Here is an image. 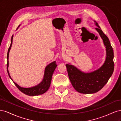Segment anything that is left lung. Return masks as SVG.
Segmentation results:
<instances>
[{
    "label": "left lung",
    "mask_w": 121,
    "mask_h": 121,
    "mask_svg": "<svg viewBox=\"0 0 121 121\" xmlns=\"http://www.w3.org/2000/svg\"><path fill=\"white\" fill-rule=\"evenodd\" d=\"M95 23L98 27L96 30L103 40L107 50V57L104 64L96 71L90 73H84L74 65H66L69 77L73 86L81 93H94L99 91L107 83L114 69L113 50L110 41L98 23Z\"/></svg>",
    "instance_id": "1"
}]
</instances>
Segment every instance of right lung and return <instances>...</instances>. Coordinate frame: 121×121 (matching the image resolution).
I'll list each match as a JSON object with an SVG mask.
<instances>
[{"mask_svg": "<svg viewBox=\"0 0 121 121\" xmlns=\"http://www.w3.org/2000/svg\"><path fill=\"white\" fill-rule=\"evenodd\" d=\"M13 35L11 39V43L9 48L8 49V54H7V59H8V62H7V69H8V73L9 78L12 80L10 76L9 75V73L8 71V67H9V52L11 46L12 45L13 43ZM57 66V65L56 64V61H54L52 63L49 64L47 66H46L45 72H44V78L42 80V81L38 85L33 87L31 88H23L20 87L19 85H18L17 83L13 82L14 85H15L19 89L21 92H22L24 94L28 95L29 96H36L38 95L42 94L44 93L45 92L47 91L49 89V88L50 85L51 81H52V78L53 73L55 70V69L56 68ZM13 81V80H12Z\"/></svg>", "mask_w": 121, "mask_h": 121, "instance_id": "1", "label": "right lung"}]
</instances>
